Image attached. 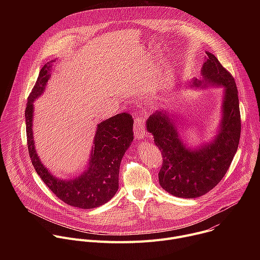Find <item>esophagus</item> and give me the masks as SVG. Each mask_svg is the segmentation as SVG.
I'll return each instance as SVG.
<instances>
[{
    "mask_svg": "<svg viewBox=\"0 0 260 260\" xmlns=\"http://www.w3.org/2000/svg\"><path fill=\"white\" fill-rule=\"evenodd\" d=\"M134 133L137 140H143L146 136L145 132V121L143 118H137L134 123Z\"/></svg>",
    "mask_w": 260,
    "mask_h": 260,
    "instance_id": "34e87169",
    "label": "esophagus"
}]
</instances>
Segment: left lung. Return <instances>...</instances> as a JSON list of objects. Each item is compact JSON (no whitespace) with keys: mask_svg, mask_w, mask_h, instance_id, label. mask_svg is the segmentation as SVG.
<instances>
[{"mask_svg":"<svg viewBox=\"0 0 260 260\" xmlns=\"http://www.w3.org/2000/svg\"><path fill=\"white\" fill-rule=\"evenodd\" d=\"M202 79L194 78L191 87H224L222 118L214 140L189 149L181 139L176 123L167 111L158 110L147 119L162 155L158 173L160 186L177 198L194 199L212 190L226 174L238 150L241 114L236 81L217 57L206 52Z\"/></svg>","mask_w":260,"mask_h":260,"instance_id":"left-lung-1","label":"left lung"}]
</instances>
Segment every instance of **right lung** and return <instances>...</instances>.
Returning <instances> with one entry per match:
<instances>
[{
  "mask_svg": "<svg viewBox=\"0 0 260 260\" xmlns=\"http://www.w3.org/2000/svg\"><path fill=\"white\" fill-rule=\"evenodd\" d=\"M51 62L53 60L41 69L27 98L25 124L28 154L37 174L59 200L73 207L93 209L109 202L118 190L120 162L134 140V120L132 115L120 113L98 124L87 169L79 177L61 180L51 175L37 154L32 137V103L45 90Z\"/></svg>",
  "mask_w": 260,
  "mask_h": 260,
  "instance_id": "1",
  "label": "right lung"
}]
</instances>
